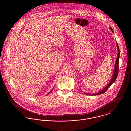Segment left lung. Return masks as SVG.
<instances>
[{"label":"left lung","mask_w":131,"mask_h":131,"mask_svg":"<svg viewBox=\"0 0 131 131\" xmlns=\"http://www.w3.org/2000/svg\"><path fill=\"white\" fill-rule=\"evenodd\" d=\"M111 30L113 32V30H112V28H110ZM117 50H118V55H117V59H116V63H115V68H114V73L113 74V77H112V79L111 80V81L110 82V83L107 85V86H106L103 90H102V91H100L99 92H98L97 93L95 94H89V93H85L87 95H92V96H95V95H100L101 94L104 93L107 90V89L109 87L111 86V85L112 84V83L115 81L117 75H118V70H119V55H120V51H119V49L118 45L117 44Z\"/></svg>","instance_id":"obj_1"}]
</instances>
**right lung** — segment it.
Segmentation results:
<instances>
[{
	"mask_svg": "<svg viewBox=\"0 0 131 131\" xmlns=\"http://www.w3.org/2000/svg\"><path fill=\"white\" fill-rule=\"evenodd\" d=\"M52 90H51V91H52ZM51 91H50V92H51Z\"/></svg>",
	"mask_w": 131,
	"mask_h": 131,
	"instance_id": "right-lung-1",
	"label": "right lung"
}]
</instances>
